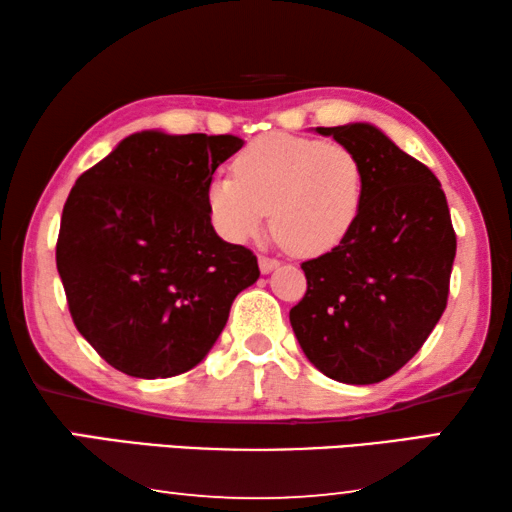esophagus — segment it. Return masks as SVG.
I'll return each instance as SVG.
<instances>
[{"label":"esophagus","instance_id":"obj_1","mask_svg":"<svg viewBox=\"0 0 512 512\" xmlns=\"http://www.w3.org/2000/svg\"><path fill=\"white\" fill-rule=\"evenodd\" d=\"M277 266H280V262H277V259H271V257H259V271H262L264 275H266V273H273Z\"/></svg>","mask_w":512,"mask_h":512}]
</instances>
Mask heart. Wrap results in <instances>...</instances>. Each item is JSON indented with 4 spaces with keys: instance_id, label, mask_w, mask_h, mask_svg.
<instances>
[{
    "instance_id": "b5f03b06",
    "label": "heart",
    "mask_w": 512,
    "mask_h": 512,
    "mask_svg": "<svg viewBox=\"0 0 512 512\" xmlns=\"http://www.w3.org/2000/svg\"><path fill=\"white\" fill-rule=\"evenodd\" d=\"M212 225L232 244L259 235L271 210L277 239L302 257L341 246L363 205V167L339 142L273 133L237 155L235 173L205 194Z\"/></svg>"
}]
</instances>
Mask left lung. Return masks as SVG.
<instances>
[{
    "label": "left lung",
    "mask_w": 512,
    "mask_h": 512,
    "mask_svg": "<svg viewBox=\"0 0 512 512\" xmlns=\"http://www.w3.org/2000/svg\"><path fill=\"white\" fill-rule=\"evenodd\" d=\"M357 155L363 205L341 246L302 262L307 293L289 311L305 357L329 379L395 375L447 307L456 235L438 178L366 121L316 128Z\"/></svg>",
    "instance_id": "1"
}]
</instances>
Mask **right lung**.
<instances>
[{"mask_svg":"<svg viewBox=\"0 0 512 512\" xmlns=\"http://www.w3.org/2000/svg\"><path fill=\"white\" fill-rule=\"evenodd\" d=\"M235 135H128L76 180L60 219L56 266L74 325L112 368L173 377L198 366L257 282V257L216 235L214 171Z\"/></svg>","mask_w":512,"mask_h":512,"instance_id":"right-lung-1","label":"right lung"}]
</instances>
